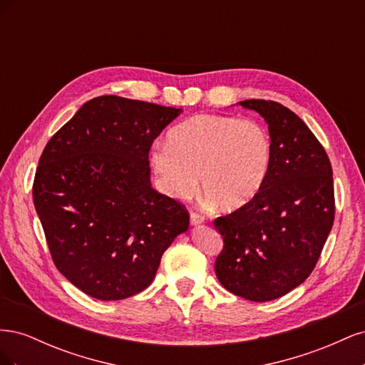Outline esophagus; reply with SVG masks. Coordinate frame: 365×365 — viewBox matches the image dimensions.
Wrapping results in <instances>:
<instances>
[{
	"label": "esophagus",
	"mask_w": 365,
	"mask_h": 365,
	"mask_svg": "<svg viewBox=\"0 0 365 365\" xmlns=\"http://www.w3.org/2000/svg\"><path fill=\"white\" fill-rule=\"evenodd\" d=\"M205 220V217L201 215V213H197V212H192L190 213V222H192V225H200V224H202Z\"/></svg>",
	"instance_id": "obj_1"
}]
</instances>
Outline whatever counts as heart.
<instances>
[{
	"instance_id": "1",
	"label": "heart",
	"mask_w": 365,
	"mask_h": 365,
	"mask_svg": "<svg viewBox=\"0 0 365 365\" xmlns=\"http://www.w3.org/2000/svg\"><path fill=\"white\" fill-rule=\"evenodd\" d=\"M150 168L164 193L189 197L197 185L220 210L250 202L268 178L271 137L260 123L228 115L201 114L173 126L165 145L150 150Z\"/></svg>"
}]
</instances>
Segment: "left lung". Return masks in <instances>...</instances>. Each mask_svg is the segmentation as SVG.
<instances>
[{
	"label": "left lung",
	"instance_id": "obj_1",
	"mask_svg": "<svg viewBox=\"0 0 365 365\" xmlns=\"http://www.w3.org/2000/svg\"><path fill=\"white\" fill-rule=\"evenodd\" d=\"M268 123L272 161L260 192L213 225L224 248L220 284L251 302H269L302 284L319 259L335 219L332 165L304 121L262 98L240 102Z\"/></svg>",
	"mask_w": 365,
	"mask_h": 365
}]
</instances>
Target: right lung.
<instances>
[{
    "instance_id": "right-lung-1",
    "label": "right lung",
    "mask_w": 365,
    "mask_h": 365,
    "mask_svg": "<svg viewBox=\"0 0 365 365\" xmlns=\"http://www.w3.org/2000/svg\"><path fill=\"white\" fill-rule=\"evenodd\" d=\"M181 109L101 96L43 149L33 202L56 268L97 300H123L155 279L189 228L187 208L150 185L153 140Z\"/></svg>"
}]
</instances>
